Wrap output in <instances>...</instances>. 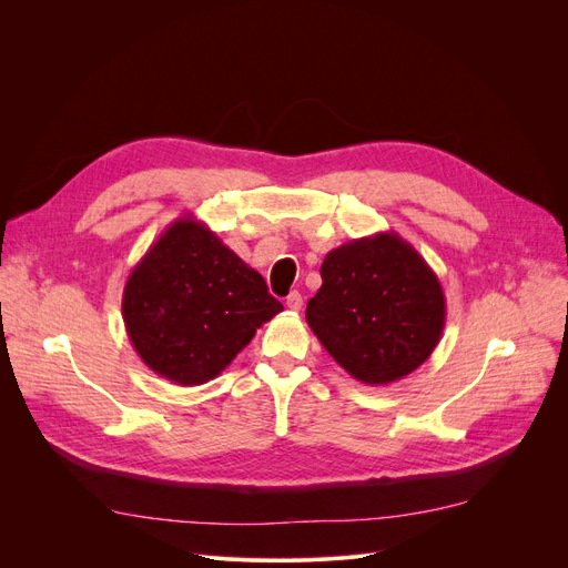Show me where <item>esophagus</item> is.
<instances>
[{
    "mask_svg": "<svg viewBox=\"0 0 568 568\" xmlns=\"http://www.w3.org/2000/svg\"><path fill=\"white\" fill-rule=\"evenodd\" d=\"M285 306H287L290 311H294V313H300V311H302V306H304L302 294H300V292H290V294H287V300H285Z\"/></svg>",
    "mask_w": 568,
    "mask_h": 568,
    "instance_id": "obj_1",
    "label": "esophagus"
}]
</instances>
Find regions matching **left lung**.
Masks as SVG:
<instances>
[{
	"label": "left lung",
	"mask_w": 568,
	"mask_h": 568,
	"mask_svg": "<svg viewBox=\"0 0 568 568\" xmlns=\"http://www.w3.org/2000/svg\"><path fill=\"white\" fill-rule=\"evenodd\" d=\"M306 322L354 379L386 386L437 347L446 300L437 274L398 232H377L326 253Z\"/></svg>",
	"instance_id": "left-lung-1"
}]
</instances>
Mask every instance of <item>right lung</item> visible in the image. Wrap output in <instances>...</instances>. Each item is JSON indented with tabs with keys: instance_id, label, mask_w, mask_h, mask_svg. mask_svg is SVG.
Returning a JSON list of instances; mask_svg holds the SVG:
<instances>
[{
	"instance_id": "right-lung-1",
	"label": "right lung",
	"mask_w": 568,
	"mask_h": 568,
	"mask_svg": "<svg viewBox=\"0 0 568 568\" xmlns=\"http://www.w3.org/2000/svg\"><path fill=\"white\" fill-rule=\"evenodd\" d=\"M281 311L255 268L193 214L170 223L149 246L122 296L133 349L179 386L219 377Z\"/></svg>"
}]
</instances>
